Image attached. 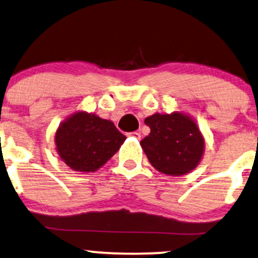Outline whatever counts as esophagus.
<instances>
[{
    "label": "esophagus",
    "instance_id": "obj_1",
    "mask_svg": "<svg viewBox=\"0 0 258 258\" xmlns=\"http://www.w3.org/2000/svg\"><path fill=\"white\" fill-rule=\"evenodd\" d=\"M128 135H129V136H135V138H138V139L141 136L140 132H132V133H129Z\"/></svg>",
    "mask_w": 258,
    "mask_h": 258
}]
</instances>
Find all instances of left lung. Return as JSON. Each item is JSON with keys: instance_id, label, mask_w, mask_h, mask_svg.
Returning <instances> with one entry per match:
<instances>
[{"instance_id": "left-lung-1", "label": "left lung", "mask_w": 258, "mask_h": 258, "mask_svg": "<svg viewBox=\"0 0 258 258\" xmlns=\"http://www.w3.org/2000/svg\"><path fill=\"white\" fill-rule=\"evenodd\" d=\"M145 124L151 133L141 147L157 170L170 176H181L196 168L204 151V139L188 116L174 112L147 117Z\"/></svg>"}]
</instances>
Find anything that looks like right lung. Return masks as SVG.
I'll return each instance as SVG.
<instances>
[{
  "label": "right lung",
  "instance_id": "add662e5",
  "mask_svg": "<svg viewBox=\"0 0 258 258\" xmlns=\"http://www.w3.org/2000/svg\"><path fill=\"white\" fill-rule=\"evenodd\" d=\"M125 136L111 120L77 112L61 123L55 134L56 151L72 170H98L119 150Z\"/></svg>",
  "mask_w": 258,
  "mask_h": 258
}]
</instances>
